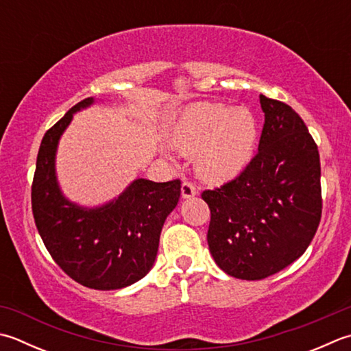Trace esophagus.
I'll return each instance as SVG.
<instances>
[{
    "label": "esophagus",
    "instance_id": "obj_1",
    "mask_svg": "<svg viewBox=\"0 0 351 351\" xmlns=\"http://www.w3.org/2000/svg\"><path fill=\"white\" fill-rule=\"evenodd\" d=\"M181 195L184 199H189V197H193L197 195V189L195 184H191L189 181H184L181 185Z\"/></svg>",
    "mask_w": 351,
    "mask_h": 351
}]
</instances>
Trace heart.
Returning a JSON list of instances; mask_svg holds the SVG:
<instances>
[{"label": "heart", "mask_w": 351, "mask_h": 351, "mask_svg": "<svg viewBox=\"0 0 351 351\" xmlns=\"http://www.w3.org/2000/svg\"><path fill=\"white\" fill-rule=\"evenodd\" d=\"M257 136V120L250 109L201 103L182 114L171 144L182 154H195L196 173L204 181L219 184L248 166Z\"/></svg>", "instance_id": "1"}]
</instances>
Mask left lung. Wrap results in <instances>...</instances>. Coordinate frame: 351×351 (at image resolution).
<instances>
[{"instance_id": "left-lung-1", "label": "left lung", "mask_w": 351, "mask_h": 351, "mask_svg": "<svg viewBox=\"0 0 351 351\" xmlns=\"http://www.w3.org/2000/svg\"><path fill=\"white\" fill-rule=\"evenodd\" d=\"M260 105L257 155L234 180L202 191L211 256L240 280H263L303 256L322 213L317 143L289 105L263 94Z\"/></svg>"}]
</instances>
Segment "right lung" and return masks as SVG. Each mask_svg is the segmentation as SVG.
<instances>
[{
    "label": "right lung",
    "mask_w": 351,
    "mask_h": 351,
    "mask_svg": "<svg viewBox=\"0 0 351 351\" xmlns=\"http://www.w3.org/2000/svg\"><path fill=\"white\" fill-rule=\"evenodd\" d=\"M93 101H79L45 132L32 184V210L45 248L68 277L91 289L114 291L152 269L162 225L180 201L181 181L135 180L97 208L65 199L54 170L58 143L73 114Z\"/></svg>",
    "instance_id": "1"
}]
</instances>
